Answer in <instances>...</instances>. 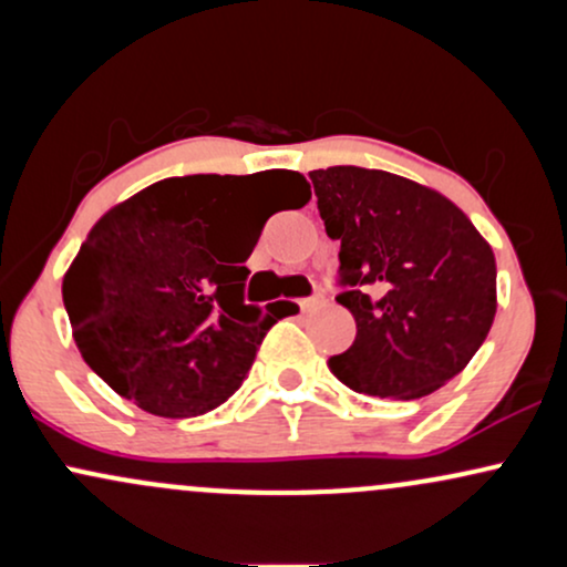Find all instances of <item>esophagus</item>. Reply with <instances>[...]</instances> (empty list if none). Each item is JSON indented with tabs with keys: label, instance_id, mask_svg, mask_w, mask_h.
<instances>
[{
	"label": "esophagus",
	"instance_id": "1",
	"mask_svg": "<svg viewBox=\"0 0 567 567\" xmlns=\"http://www.w3.org/2000/svg\"><path fill=\"white\" fill-rule=\"evenodd\" d=\"M324 303L322 296H315V298H303L301 301V311H311V309H320V306Z\"/></svg>",
	"mask_w": 567,
	"mask_h": 567
}]
</instances>
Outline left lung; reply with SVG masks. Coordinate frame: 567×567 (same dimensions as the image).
<instances>
[{"mask_svg":"<svg viewBox=\"0 0 567 567\" xmlns=\"http://www.w3.org/2000/svg\"><path fill=\"white\" fill-rule=\"evenodd\" d=\"M330 239L341 243L336 298L354 343L328 360L360 394L419 400L470 365L496 317V256L464 210L386 171H311Z\"/></svg>","mask_w":567,"mask_h":567,"instance_id":"left-lung-1","label":"left lung"}]
</instances>
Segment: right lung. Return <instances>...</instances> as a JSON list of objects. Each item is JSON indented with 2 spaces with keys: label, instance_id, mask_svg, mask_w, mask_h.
<instances>
[{
  "label": "right lung",
  "instance_id": "1",
  "mask_svg": "<svg viewBox=\"0 0 567 567\" xmlns=\"http://www.w3.org/2000/svg\"><path fill=\"white\" fill-rule=\"evenodd\" d=\"M239 178L250 175L146 186L97 218L63 277L84 362L152 415L192 419L229 400L264 336L282 320L277 303L243 301L245 261L271 213L252 224L256 194ZM261 178L292 207L311 199L301 173Z\"/></svg>",
  "mask_w": 567,
  "mask_h": 567
}]
</instances>
